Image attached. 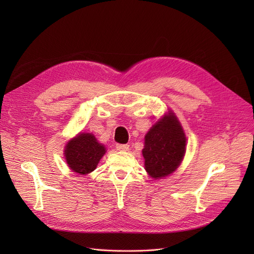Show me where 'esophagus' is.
Instances as JSON below:
<instances>
[{
	"mask_svg": "<svg viewBox=\"0 0 254 254\" xmlns=\"http://www.w3.org/2000/svg\"><path fill=\"white\" fill-rule=\"evenodd\" d=\"M117 149L121 151H126L129 149V145L127 144H117Z\"/></svg>",
	"mask_w": 254,
	"mask_h": 254,
	"instance_id": "esophagus-1",
	"label": "esophagus"
}]
</instances>
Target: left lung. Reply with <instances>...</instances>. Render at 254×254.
Masks as SVG:
<instances>
[{
  "label": "left lung",
  "instance_id": "8db88e82",
  "mask_svg": "<svg viewBox=\"0 0 254 254\" xmlns=\"http://www.w3.org/2000/svg\"><path fill=\"white\" fill-rule=\"evenodd\" d=\"M187 137L180 122L168 111L145 135L142 150L145 170L153 179L174 173L181 164L187 149Z\"/></svg>",
  "mask_w": 254,
  "mask_h": 254
}]
</instances>
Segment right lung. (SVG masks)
Masks as SVG:
<instances>
[{
    "label": "right lung",
    "instance_id": "1",
    "mask_svg": "<svg viewBox=\"0 0 254 254\" xmlns=\"http://www.w3.org/2000/svg\"><path fill=\"white\" fill-rule=\"evenodd\" d=\"M106 153L105 146L92 133L80 132L67 142L64 157L68 167L75 173L87 175L93 172Z\"/></svg>",
    "mask_w": 254,
    "mask_h": 254
}]
</instances>
